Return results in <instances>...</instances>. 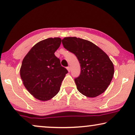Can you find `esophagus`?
Wrapping results in <instances>:
<instances>
[{
	"instance_id": "obj_1",
	"label": "esophagus",
	"mask_w": 135,
	"mask_h": 135,
	"mask_svg": "<svg viewBox=\"0 0 135 135\" xmlns=\"http://www.w3.org/2000/svg\"><path fill=\"white\" fill-rule=\"evenodd\" d=\"M67 70L68 71V72H70V70H71V68H70V67H67Z\"/></svg>"
}]
</instances>
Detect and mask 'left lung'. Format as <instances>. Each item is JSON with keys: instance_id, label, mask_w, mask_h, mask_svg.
<instances>
[{"instance_id": "1", "label": "left lung", "mask_w": 135, "mask_h": 135, "mask_svg": "<svg viewBox=\"0 0 135 135\" xmlns=\"http://www.w3.org/2000/svg\"><path fill=\"white\" fill-rule=\"evenodd\" d=\"M62 42L64 48L75 54L80 64V75L75 79L79 92L90 98L103 94L114 73L108 55L93 43L80 38L65 37Z\"/></svg>"}]
</instances>
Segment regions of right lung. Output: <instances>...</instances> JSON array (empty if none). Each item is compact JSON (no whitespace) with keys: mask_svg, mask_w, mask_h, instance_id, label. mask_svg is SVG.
I'll use <instances>...</instances> for the list:
<instances>
[{"mask_svg":"<svg viewBox=\"0 0 135 135\" xmlns=\"http://www.w3.org/2000/svg\"><path fill=\"white\" fill-rule=\"evenodd\" d=\"M60 44L59 37L41 40L32 47L22 60L20 76L24 86L41 101H48L59 92L68 73L54 55Z\"/></svg>","mask_w":135,"mask_h":135,"instance_id":"right-lung-1","label":"right lung"}]
</instances>
